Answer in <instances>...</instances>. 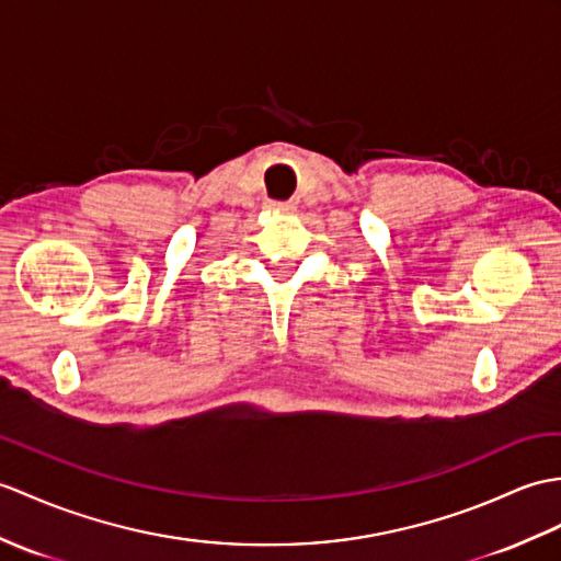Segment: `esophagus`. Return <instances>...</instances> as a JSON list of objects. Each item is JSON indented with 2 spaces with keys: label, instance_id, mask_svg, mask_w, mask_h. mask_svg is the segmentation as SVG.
Returning a JSON list of instances; mask_svg holds the SVG:
<instances>
[{
  "label": "esophagus",
  "instance_id": "esophagus-1",
  "mask_svg": "<svg viewBox=\"0 0 561 561\" xmlns=\"http://www.w3.org/2000/svg\"><path fill=\"white\" fill-rule=\"evenodd\" d=\"M270 210H279V213H284V210H291V203H279V201H270Z\"/></svg>",
  "mask_w": 561,
  "mask_h": 561
}]
</instances>
